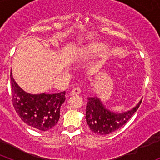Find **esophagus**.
Returning a JSON list of instances; mask_svg holds the SVG:
<instances>
[{
  "label": "esophagus",
  "mask_w": 160,
  "mask_h": 160,
  "mask_svg": "<svg viewBox=\"0 0 160 160\" xmlns=\"http://www.w3.org/2000/svg\"><path fill=\"white\" fill-rule=\"evenodd\" d=\"M81 92V89L80 87H74V88L72 90V94H78L79 93Z\"/></svg>",
  "instance_id": "esophagus-1"
}]
</instances>
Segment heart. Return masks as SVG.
Masks as SVG:
<instances>
[{"label":"heart","mask_w":160,"mask_h":160,"mask_svg":"<svg viewBox=\"0 0 160 160\" xmlns=\"http://www.w3.org/2000/svg\"><path fill=\"white\" fill-rule=\"evenodd\" d=\"M98 49H98V47H93L91 50H92L93 52H95L96 50H98Z\"/></svg>","instance_id":"b5f03b06"}]
</instances>
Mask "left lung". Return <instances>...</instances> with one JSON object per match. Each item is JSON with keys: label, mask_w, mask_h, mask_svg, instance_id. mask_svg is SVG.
Wrapping results in <instances>:
<instances>
[{"label": "left lung", "mask_w": 160, "mask_h": 160, "mask_svg": "<svg viewBox=\"0 0 160 160\" xmlns=\"http://www.w3.org/2000/svg\"><path fill=\"white\" fill-rule=\"evenodd\" d=\"M142 100L131 110L122 113H114L107 110L99 98H88L86 109V120L89 128L97 135H108L117 131L128 122L140 106Z\"/></svg>", "instance_id": "1"}]
</instances>
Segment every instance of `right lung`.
Instances as JSON below:
<instances>
[{
  "label": "right lung",
  "instance_id": "1",
  "mask_svg": "<svg viewBox=\"0 0 160 160\" xmlns=\"http://www.w3.org/2000/svg\"><path fill=\"white\" fill-rule=\"evenodd\" d=\"M14 109L24 122L35 130L46 131L55 127L60 118V107L66 91L58 94H31L18 85L10 74Z\"/></svg>",
  "mask_w": 160,
  "mask_h": 160
}]
</instances>
